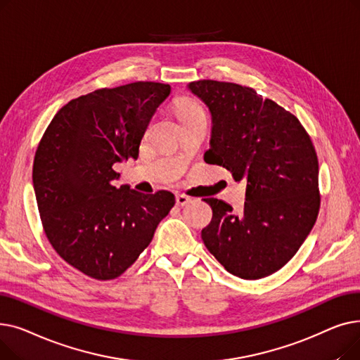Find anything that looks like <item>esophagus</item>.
Listing matches in <instances>:
<instances>
[{"label": "esophagus", "mask_w": 360, "mask_h": 360, "mask_svg": "<svg viewBox=\"0 0 360 360\" xmlns=\"http://www.w3.org/2000/svg\"><path fill=\"white\" fill-rule=\"evenodd\" d=\"M190 201H191V197H188V195H185V194H176V205L184 207V205H186Z\"/></svg>", "instance_id": "34e87169"}]
</instances>
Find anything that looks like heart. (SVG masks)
<instances>
[{"mask_svg": "<svg viewBox=\"0 0 360 360\" xmlns=\"http://www.w3.org/2000/svg\"><path fill=\"white\" fill-rule=\"evenodd\" d=\"M198 115H205L204 110L198 105H195L193 102H188V101L182 102V117H184V120L191 118V117H198Z\"/></svg>", "mask_w": 360, "mask_h": 360, "instance_id": "b5f03b06", "label": "heart"}]
</instances>
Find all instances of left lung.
I'll return each instance as SVG.
<instances>
[{
	"instance_id": "8db88e82",
	"label": "left lung",
	"mask_w": 360,
	"mask_h": 360,
	"mask_svg": "<svg viewBox=\"0 0 360 360\" xmlns=\"http://www.w3.org/2000/svg\"><path fill=\"white\" fill-rule=\"evenodd\" d=\"M212 113L204 160L247 182L243 212L204 198L213 217L202 242L231 274L267 277L297 252L319 212L318 158L299 120L254 89L198 80L188 84Z\"/></svg>"
}]
</instances>
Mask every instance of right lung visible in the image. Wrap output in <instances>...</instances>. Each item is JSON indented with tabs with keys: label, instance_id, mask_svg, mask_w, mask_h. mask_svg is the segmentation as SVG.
I'll list each match as a JSON object with an SVG mask.
<instances>
[{
	"label": "right lung",
	"instance_id": "add662e5",
	"mask_svg": "<svg viewBox=\"0 0 360 360\" xmlns=\"http://www.w3.org/2000/svg\"><path fill=\"white\" fill-rule=\"evenodd\" d=\"M170 86L136 82L63 106L37 146L33 188L45 235L65 262L96 280L120 277L175 205L169 191L141 194L113 182V165L137 160Z\"/></svg>",
	"mask_w": 360,
	"mask_h": 360
}]
</instances>
